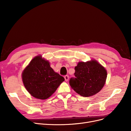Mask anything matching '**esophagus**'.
<instances>
[{"mask_svg":"<svg viewBox=\"0 0 131 131\" xmlns=\"http://www.w3.org/2000/svg\"><path fill=\"white\" fill-rule=\"evenodd\" d=\"M64 78L66 81H68V79H69V77H68V75H65V76H64Z\"/></svg>","mask_w":131,"mask_h":131,"instance_id":"1","label":"esophagus"}]
</instances>
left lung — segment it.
Here are the masks:
<instances>
[{"label": "left lung", "instance_id": "1", "mask_svg": "<svg viewBox=\"0 0 131 131\" xmlns=\"http://www.w3.org/2000/svg\"><path fill=\"white\" fill-rule=\"evenodd\" d=\"M74 75L70 80L73 90L82 97H88L98 93L104 86L107 71L97 60L79 62L75 67Z\"/></svg>", "mask_w": 131, "mask_h": 131}]
</instances>
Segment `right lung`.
<instances>
[{
  "label": "right lung",
  "instance_id": "obj_1",
  "mask_svg": "<svg viewBox=\"0 0 131 131\" xmlns=\"http://www.w3.org/2000/svg\"><path fill=\"white\" fill-rule=\"evenodd\" d=\"M49 62L37 56L23 71L22 77L27 91L34 98L45 100L56 91L64 78L54 72Z\"/></svg>",
  "mask_w": 131,
  "mask_h": 131
}]
</instances>
